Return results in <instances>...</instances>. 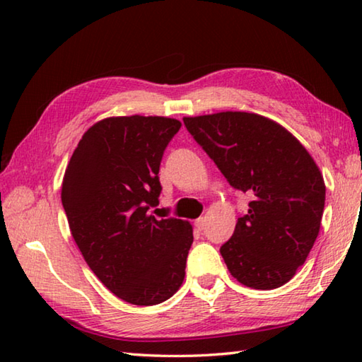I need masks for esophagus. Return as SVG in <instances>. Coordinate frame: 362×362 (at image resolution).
<instances>
[{
	"mask_svg": "<svg viewBox=\"0 0 362 362\" xmlns=\"http://www.w3.org/2000/svg\"><path fill=\"white\" fill-rule=\"evenodd\" d=\"M194 226L198 231H203L206 228V218L204 217H199L198 220H194Z\"/></svg>",
	"mask_w": 362,
	"mask_h": 362,
	"instance_id": "34e87169",
	"label": "esophagus"
}]
</instances>
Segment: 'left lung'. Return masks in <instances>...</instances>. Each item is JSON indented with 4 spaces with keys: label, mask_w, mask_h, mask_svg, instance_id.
<instances>
[{
    "label": "left lung",
    "mask_w": 362,
    "mask_h": 362,
    "mask_svg": "<svg viewBox=\"0 0 362 362\" xmlns=\"http://www.w3.org/2000/svg\"><path fill=\"white\" fill-rule=\"evenodd\" d=\"M183 124L230 185L252 198L220 247L231 276L262 291L286 284L320 233L326 185L315 159L283 126L255 113L194 116Z\"/></svg>",
    "instance_id": "left-lung-1"
}]
</instances>
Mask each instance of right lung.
I'll return each instance as SVG.
<instances>
[{
  "mask_svg": "<svg viewBox=\"0 0 362 362\" xmlns=\"http://www.w3.org/2000/svg\"><path fill=\"white\" fill-rule=\"evenodd\" d=\"M180 126L164 116L102 119L79 140L64 175L73 240L103 286L132 305L164 302L185 278L192 225L148 214L159 203L164 150Z\"/></svg>",
  "mask_w": 362,
  "mask_h": 362,
  "instance_id": "1",
  "label": "right lung"
}]
</instances>
